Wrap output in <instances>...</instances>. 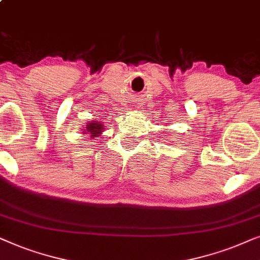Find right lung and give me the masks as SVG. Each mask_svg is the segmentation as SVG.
Returning <instances> with one entry per match:
<instances>
[{
  "label": "right lung",
  "instance_id": "obj_1",
  "mask_svg": "<svg viewBox=\"0 0 260 260\" xmlns=\"http://www.w3.org/2000/svg\"><path fill=\"white\" fill-rule=\"evenodd\" d=\"M102 131H103V126H102V123L99 122V121H91V122H89L88 124H86L85 132L91 134L92 138L99 137L100 134H101Z\"/></svg>",
  "mask_w": 260,
  "mask_h": 260
}]
</instances>
